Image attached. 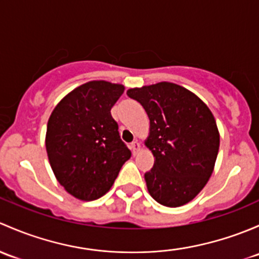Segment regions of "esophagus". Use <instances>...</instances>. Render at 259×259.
Wrapping results in <instances>:
<instances>
[{
	"instance_id": "esophagus-1",
	"label": "esophagus",
	"mask_w": 259,
	"mask_h": 259,
	"mask_svg": "<svg viewBox=\"0 0 259 259\" xmlns=\"http://www.w3.org/2000/svg\"><path fill=\"white\" fill-rule=\"evenodd\" d=\"M130 148H131V151L133 152V154H136V153H137L138 151H140V148H141V145H140V143L137 142V141H135V142H132V143H131Z\"/></svg>"
}]
</instances>
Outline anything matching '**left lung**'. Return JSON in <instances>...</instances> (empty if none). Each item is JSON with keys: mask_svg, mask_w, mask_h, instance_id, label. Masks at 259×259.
Here are the masks:
<instances>
[{"mask_svg": "<svg viewBox=\"0 0 259 259\" xmlns=\"http://www.w3.org/2000/svg\"><path fill=\"white\" fill-rule=\"evenodd\" d=\"M127 96L142 105L149 118L146 146L154 164L145 173L153 199L180 207L208 182L220 148V133L209 108L188 90L159 82L131 89Z\"/></svg>", "mask_w": 259, "mask_h": 259, "instance_id": "8db88e82", "label": "left lung"}]
</instances>
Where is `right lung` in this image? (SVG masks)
I'll list each match as a JSON object with an SVG mask.
<instances>
[{"instance_id": "add662e5", "label": "right lung", "mask_w": 259, "mask_h": 259, "mask_svg": "<svg viewBox=\"0 0 259 259\" xmlns=\"http://www.w3.org/2000/svg\"><path fill=\"white\" fill-rule=\"evenodd\" d=\"M122 84L92 81L68 93L51 113L46 149L56 178L68 193L93 201L110 191L131 158L111 108Z\"/></svg>"}]
</instances>
